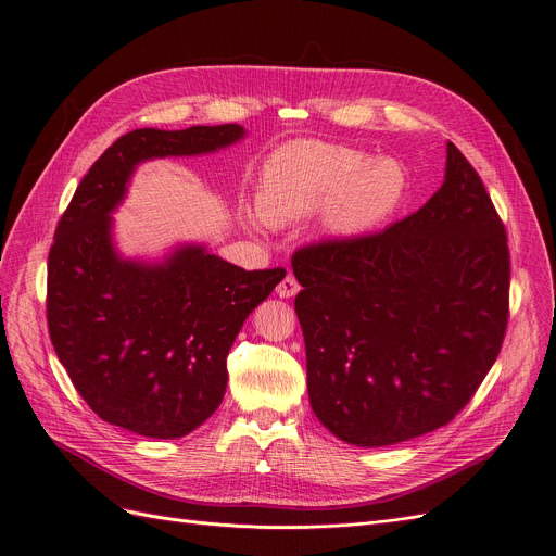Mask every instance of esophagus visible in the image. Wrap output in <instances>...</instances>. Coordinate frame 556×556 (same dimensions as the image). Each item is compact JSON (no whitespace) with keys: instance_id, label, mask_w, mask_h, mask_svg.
Masks as SVG:
<instances>
[{"instance_id":"esophagus-1","label":"esophagus","mask_w":556,"mask_h":556,"mask_svg":"<svg viewBox=\"0 0 556 556\" xmlns=\"http://www.w3.org/2000/svg\"><path fill=\"white\" fill-rule=\"evenodd\" d=\"M299 289H301V285L296 282V278H293V276H285L282 282L276 287V293H278L280 299H291V296H296Z\"/></svg>"}]
</instances>
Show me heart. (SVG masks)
Listing matches in <instances>:
<instances>
[{
  "mask_svg": "<svg viewBox=\"0 0 556 556\" xmlns=\"http://www.w3.org/2000/svg\"><path fill=\"white\" fill-rule=\"evenodd\" d=\"M408 188L402 163L370 156L343 143L291 141L267 156L260 170L251 228L287 224L320 211L328 233L354 238L393 215Z\"/></svg>",
  "mask_w": 556,
  "mask_h": 556,
  "instance_id": "b5f03b06",
  "label": "heart"
}]
</instances>
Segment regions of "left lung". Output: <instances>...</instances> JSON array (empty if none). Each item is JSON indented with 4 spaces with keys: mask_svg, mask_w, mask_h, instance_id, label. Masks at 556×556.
<instances>
[{
    "mask_svg": "<svg viewBox=\"0 0 556 556\" xmlns=\"http://www.w3.org/2000/svg\"><path fill=\"white\" fill-rule=\"evenodd\" d=\"M293 307L307 393L339 440L377 448L458 415L507 328L509 251L496 208L451 141L444 181L381 233L301 249Z\"/></svg>",
    "mask_w": 556,
    "mask_h": 556,
    "instance_id": "obj_1",
    "label": "left lung"
}]
</instances>
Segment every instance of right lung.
I'll list each match as a JSON object with an SVG mask.
<instances>
[{
    "label": "right lung",
    "mask_w": 556,
    "mask_h": 556,
    "mask_svg": "<svg viewBox=\"0 0 556 556\" xmlns=\"http://www.w3.org/2000/svg\"><path fill=\"white\" fill-rule=\"evenodd\" d=\"M244 137L236 123L127 132L89 168L55 228L49 334L80 397L114 427L154 440L202 427L224 400L228 350L285 278L244 271L202 242L161 257L116 247L112 215L141 163L213 154Z\"/></svg>",
    "instance_id": "add662e5"
}]
</instances>
